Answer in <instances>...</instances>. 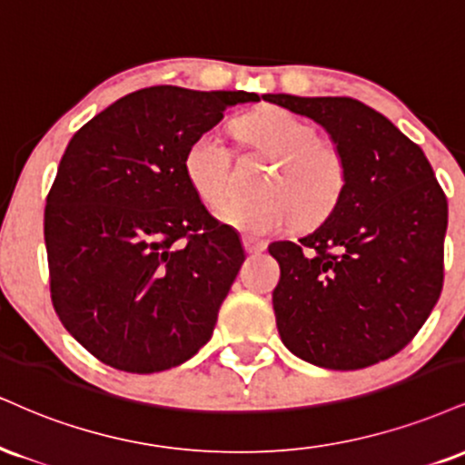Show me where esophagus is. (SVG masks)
<instances>
[{
	"instance_id": "34e87169",
	"label": "esophagus",
	"mask_w": 465,
	"mask_h": 465,
	"mask_svg": "<svg viewBox=\"0 0 465 465\" xmlns=\"http://www.w3.org/2000/svg\"><path fill=\"white\" fill-rule=\"evenodd\" d=\"M242 247H244V251H247V253L255 255V253H262V251L266 249V242H264V240H260V238L244 236L242 238Z\"/></svg>"
}]
</instances>
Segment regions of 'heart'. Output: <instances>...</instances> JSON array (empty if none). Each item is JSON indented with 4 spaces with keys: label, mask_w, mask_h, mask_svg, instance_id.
Segmentation results:
<instances>
[{
    "label": "heart",
    "mask_w": 465,
    "mask_h": 465,
    "mask_svg": "<svg viewBox=\"0 0 465 465\" xmlns=\"http://www.w3.org/2000/svg\"><path fill=\"white\" fill-rule=\"evenodd\" d=\"M247 143L272 166L260 197L229 199L218 218L247 236H271L294 221L296 227L322 223L344 197L349 166L338 144L318 136L316 125L286 108H262L238 121ZM233 155L218 130L194 136L183 153V173L194 194L218 205L232 183Z\"/></svg>",
    "instance_id": "heart-1"
}]
</instances>
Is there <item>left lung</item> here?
<instances>
[{"label": "left lung", "instance_id": "1", "mask_svg": "<svg viewBox=\"0 0 465 465\" xmlns=\"http://www.w3.org/2000/svg\"><path fill=\"white\" fill-rule=\"evenodd\" d=\"M321 123L342 149L344 197L299 242H272L283 344L301 360L357 371L420 331L444 283L449 201L427 155L377 110L351 97L264 94Z\"/></svg>", "mask_w": 465, "mask_h": 465}]
</instances>
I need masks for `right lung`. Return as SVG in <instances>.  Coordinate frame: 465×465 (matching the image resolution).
Masks as SVG:
<instances>
[{
    "label": "right lung",
    "mask_w": 465,
    "mask_h": 465,
    "mask_svg": "<svg viewBox=\"0 0 465 465\" xmlns=\"http://www.w3.org/2000/svg\"><path fill=\"white\" fill-rule=\"evenodd\" d=\"M247 102L260 94L151 86L73 134L45 205L49 290L99 361L169 371L212 338L244 251L190 188L183 153Z\"/></svg>",
    "instance_id": "1"
}]
</instances>
